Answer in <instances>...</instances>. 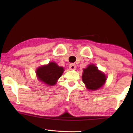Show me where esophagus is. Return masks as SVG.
Segmentation results:
<instances>
[{"mask_svg":"<svg viewBox=\"0 0 133 133\" xmlns=\"http://www.w3.org/2000/svg\"><path fill=\"white\" fill-rule=\"evenodd\" d=\"M69 68H70V70H75L76 68V64H74V63H71V64L69 65Z\"/></svg>","mask_w":133,"mask_h":133,"instance_id":"34e87169","label":"esophagus"}]
</instances>
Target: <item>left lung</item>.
<instances>
[{
  "label": "left lung",
  "mask_w": 133,
  "mask_h": 133,
  "mask_svg": "<svg viewBox=\"0 0 133 133\" xmlns=\"http://www.w3.org/2000/svg\"><path fill=\"white\" fill-rule=\"evenodd\" d=\"M82 78L87 88L90 90L100 88L107 80L105 74L98 70L97 67L94 65H88L87 68L83 70Z\"/></svg>",
  "instance_id": "left-lung-1"
}]
</instances>
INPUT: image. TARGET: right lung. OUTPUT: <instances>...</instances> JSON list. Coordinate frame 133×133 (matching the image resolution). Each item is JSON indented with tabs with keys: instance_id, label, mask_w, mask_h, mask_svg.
Masks as SVG:
<instances>
[{
	"instance_id": "right-lung-1",
	"label": "right lung",
	"mask_w": 133,
	"mask_h": 133,
	"mask_svg": "<svg viewBox=\"0 0 133 133\" xmlns=\"http://www.w3.org/2000/svg\"><path fill=\"white\" fill-rule=\"evenodd\" d=\"M63 71V67L59 66L54 62H50L48 65L39 67L36 71V74L41 81L47 85H54Z\"/></svg>"
}]
</instances>
